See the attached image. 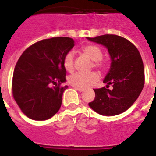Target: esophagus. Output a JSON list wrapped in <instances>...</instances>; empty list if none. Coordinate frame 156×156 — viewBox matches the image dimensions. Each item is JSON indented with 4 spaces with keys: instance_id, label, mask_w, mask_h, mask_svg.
Instances as JSON below:
<instances>
[{
    "instance_id": "1",
    "label": "esophagus",
    "mask_w": 156,
    "mask_h": 156,
    "mask_svg": "<svg viewBox=\"0 0 156 156\" xmlns=\"http://www.w3.org/2000/svg\"><path fill=\"white\" fill-rule=\"evenodd\" d=\"M74 89L77 90H78L79 92H83V91H84V89H83V88H79V87H74Z\"/></svg>"
}]
</instances>
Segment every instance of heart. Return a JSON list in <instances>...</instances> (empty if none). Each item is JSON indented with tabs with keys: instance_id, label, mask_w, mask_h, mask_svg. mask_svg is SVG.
<instances>
[{
	"instance_id": "1",
	"label": "heart",
	"mask_w": 156,
	"mask_h": 156,
	"mask_svg": "<svg viewBox=\"0 0 156 156\" xmlns=\"http://www.w3.org/2000/svg\"><path fill=\"white\" fill-rule=\"evenodd\" d=\"M85 56H87L91 61H94L93 66L99 69H104L105 65L101 61L103 57V52L100 47L97 45L87 44L83 46L81 49ZM64 67L68 72H71L73 69V54L72 52H68L64 57L63 61ZM99 79V74L96 72L90 73H81L78 72L69 76V83L73 87L79 88H87L93 85Z\"/></svg>"
}]
</instances>
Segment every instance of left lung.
<instances>
[{
	"label": "left lung",
	"instance_id": "1",
	"mask_svg": "<svg viewBox=\"0 0 156 156\" xmlns=\"http://www.w3.org/2000/svg\"><path fill=\"white\" fill-rule=\"evenodd\" d=\"M87 40L106 48L111 66L104 79L106 87L95 89L90 108L103 116H116L126 112L138 99L145 81L144 67L138 48L125 38L104 35ZM111 85L113 87L109 89Z\"/></svg>",
	"mask_w": 156,
	"mask_h": 156
}]
</instances>
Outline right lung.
I'll return each instance as SVG.
<instances>
[{
  "instance_id": "1",
  "label": "right lung",
  "mask_w": 156,
  "mask_h": 156,
  "mask_svg": "<svg viewBox=\"0 0 156 156\" xmlns=\"http://www.w3.org/2000/svg\"><path fill=\"white\" fill-rule=\"evenodd\" d=\"M74 46L73 39L40 40L23 52L16 64L12 90L18 107L29 118L44 121L59 111L67 86L64 57Z\"/></svg>"
}]
</instances>
